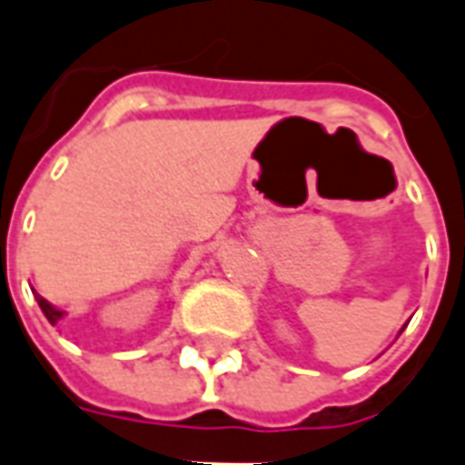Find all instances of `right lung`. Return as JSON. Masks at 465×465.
<instances>
[{"instance_id": "1", "label": "right lung", "mask_w": 465, "mask_h": 465, "mask_svg": "<svg viewBox=\"0 0 465 465\" xmlns=\"http://www.w3.org/2000/svg\"><path fill=\"white\" fill-rule=\"evenodd\" d=\"M36 303H39V309L45 312V316H46V319H49V323H56V322H59V319H62V316H64V312H59V309H54V306L46 302L45 296H39V293H36Z\"/></svg>"}]
</instances>
